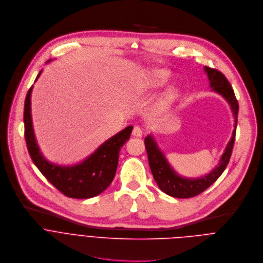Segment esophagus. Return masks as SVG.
Listing matches in <instances>:
<instances>
[{
	"label": "esophagus",
	"instance_id": "1",
	"mask_svg": "<svg viewBox=\"0 0 263 263\" xmlns=\"http://www.w3.org/2000/svg\"><path fill=\"white\" fill-rule=\"evenodd\" d=\"M132 134H133L134 137H137V138H141L143 136V132L139 126H135Z\"/></svg>",
	"mask_w": 263,
	"mask_h": 263
}]
</instances>
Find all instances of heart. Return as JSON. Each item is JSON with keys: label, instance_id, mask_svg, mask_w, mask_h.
Masks as SVG:
<instances>
[{"label": "heart", "instance_id": "b5f03b06", "mask_svg": "<svg viewBox=\"0 0 263 263\" xmlns=\"http://www.w3.org/2000/svg\"><path fill=\"white\" fill-rule=\"evenodd\" d=\"M171 77V72L165 68L148 69L142 74L138 83V88L141 92L156 90L165 86L170 81ZM178 93L179 89L176 85H172L167 88L159 100V107L161 109L169 108L177 98Z\"/></svg>", "mask_w": 263, "mask_h": 263}]
</instances>
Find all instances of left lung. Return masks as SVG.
Returning a JSON list of instances; mask_svg holds the SVG:
<instances>
[{
    "label": "left lung",
    "mask_w": 263,
    "mask_h": 263,
    "mask_svg": "<svg viewBox=\"0 0 263 263\" xmlns=\"http://www.w3.org/2000/svg\"><path fill=\"white\" fill-rule=\"evenodd\" d=\"M204 71L207 74L212 91L220 94L230 106L234 118V129L232 132L231 139L228 142L224 153L221 156L218 166H216L206 175L196 178H189L179 175L168 162L166 155L159 147V144H157L154 136L150 134L145 138V146L148 155L149 167L153 178L156 184L159 185V187L164 193L174 198H191L199 195L207 187L211 186L226 169L230 160L235 140L238 103L234 95V91L222 72L218 71L217 69L209 68L207 66H204Z\"/></svg>",
    "instance_id": "8db88e82"
}]
</instances>
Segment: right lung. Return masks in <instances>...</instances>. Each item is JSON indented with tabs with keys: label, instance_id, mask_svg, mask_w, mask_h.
Wrapping results in <instances>:
<instances>
[{
	"label": "right lung",
	"instance_id": "add662e5",
	"mask_svg": "<svg viewBox=\"0 0 263 263\" xmlns=\"http://www.w3.org/2000/svg\"><path fill=\"white\" fill-rule=\"evenodd\" d=\"M50 61L51 59L46 63ZM41 72L42 70L38 73L35 82ZM32 90L33 86L28 91L25 100L24 122L28 151L35 166L52 185L69 198L88 199L106 191L115 177L119 151L124 143L129 140L134 127L132 125L127 126L111 137L80 163L60 165L49 162L40 150L33 128L31 114Z\"/></svg>",
	"mask_w": 263,
	"mask_h": 263
}]
</instances>
